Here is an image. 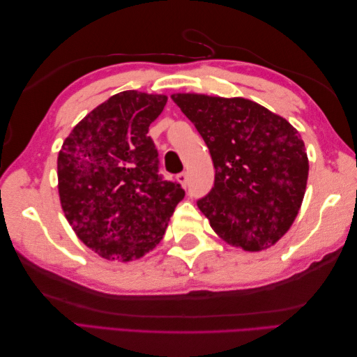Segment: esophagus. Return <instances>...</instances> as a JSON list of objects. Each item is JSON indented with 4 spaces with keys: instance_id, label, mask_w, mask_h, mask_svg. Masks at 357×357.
Returning a JSON list of instances; mask_svg holds the SVG:
<instances>
[{
    "instance_id": "esophagus-1",
    "label": "esophagus",
    "mask_w": 357,
    "mask_h": 357,
    "mask_svg": "<svg viewBox=\"0 0 357 357\" xmlns=\"http://www.w3.org/2000/svg\"><path fill=\"white\" fill-rule=\"evenodd\" d=\"M176 179H178V183L183 185V187H187V183H188V176H187V173L185 172H183V173H178L176 174Z\"/></svg>"
}]
</instances>
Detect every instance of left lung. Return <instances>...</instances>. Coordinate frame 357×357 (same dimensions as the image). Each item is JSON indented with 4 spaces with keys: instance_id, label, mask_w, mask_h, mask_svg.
<instances>
[{
    "instance_id": "8db88e82",
    "label": "left lung",
    "mask_w": 357,
    "mask_h": 357,
    "mask_svg": "<svg viewBox=\"0 0 357 357\" xmlns=\"http://www.w3.org/2000/svg\"><path fill=\"white\" fill-rule=\"evenodd\" d=\"M172 98L206 141L215 165V184L198 199L211 229L245 252L276 244L291 227L307 187L308 158L299 133L244 98Z\"/></svg>"
}]
</instances>
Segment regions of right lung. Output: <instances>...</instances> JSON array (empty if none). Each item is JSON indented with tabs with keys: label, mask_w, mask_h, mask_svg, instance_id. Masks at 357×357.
<instances>
[{
	"label": "right lung",
	"mask_w": 357,
	"mask_h": 357,
	"mask_svg": "<svg viewBox=\"0 0 357 357\" xmlns=\"http://www.w3.org/2000/svg\"><path fill=\"white\" fill-rule=\"evenodd\" d=\"M167 96L127 90L75 126L58 155V190L77 236L109 261L153 248L185 192L159 174L149 127Z\"/></svg>",
	"instance_id": "right-lung-1"
}]
</instances>
